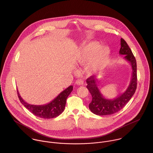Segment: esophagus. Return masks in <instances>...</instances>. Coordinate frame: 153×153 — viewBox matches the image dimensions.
Returning <instances> with one entry per match:
<instances>
[{
    "instance_id": "obj_1",
    "label": "esophagus",
    "mask_w": 153,
    "mask_h": 153,
    "mask_svg": "<svg viewBox=\"0 0 153 153\" xmlns=\"http://www.w3.org/2000/svg\"><path fill=\"white\" fill-rule=\"evenodd\" d=\"M75 84L78 85V86H80V85H82L83 84V81L81 79H78L75 82Z\"/></svg>"
}]
</instances>
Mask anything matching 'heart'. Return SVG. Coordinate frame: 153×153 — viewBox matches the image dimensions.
<instances>
[{"label": "heart", "instance_id": "b5f03b06", "mask_svg": "<svg viewBox=\"0 0 153 153\" xmlns=\"http://www.w3.org/2000/svg\"><path fill=\"white\" fill-rule=\"evenodd\" d=\"M79 62L85 64L89 62V72L100 71L109 63L111 50L108 46H100L97 41H90L83 44L79 49Z\"/></svg>", "mask_w": 153, "mask_h": 153}]
</instances>
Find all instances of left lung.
<instances>
[{
  "label": "left lung",
  "instance_id": "8db88e82",
  "mask_svg": "<svg viewBox=\"0 0 153 153\" xmlns=\"http://www.w3.org/2000/svg\"><path fill=\"white\" fill-rule=\"evenodd\" d=\"M121 47L119 54L124 55V59L130 63L132 68V76L126 90L114 99L105 98L101 94L97 84V79L94 76L86 79L87 86L92 96V101L89 104L90 111L99 116H107L119 111L129 101L137 88V64L136 59L124 39H120Z\"/></svg>",
  "mask_w": 153,
  "mask_h": 153
}]
</instances>
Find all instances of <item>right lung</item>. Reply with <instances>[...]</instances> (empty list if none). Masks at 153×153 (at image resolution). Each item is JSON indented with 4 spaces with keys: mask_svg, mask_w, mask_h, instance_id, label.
I'll return each mask as SVG.
<instances>
[{
    "mask_svg": "<svg viewBox=\"0 0 153 153\" xmlns=\"http://www.w3.org/2000/svg\"><path fill=\"white\" fill-rule=\"evenodd\" d=\"M73 89V86L72 85L68 86L51 102L43 105L29 104L21 97L18 90L17 94L20 102L34 115L43 119H52L59 116L64 111L67 99Z\"/></svg>",
    "mask_w": 153,
    "mask_h": 153,
    "instance_id": "add662e5",
    "label": "right lung"
}]
</instances>
